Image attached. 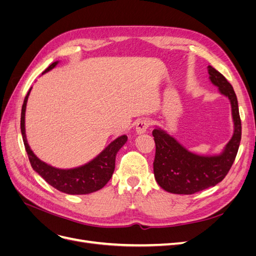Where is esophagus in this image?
<instances>
[{
    "label": "esophagus",
    "instance_id": "1",
    "mask_svg": "<svg viewBox=\"0 0 256 256\" xmlns=\"http://www.w3.org/2000/svg\"><path fill=\"white\" fill-rule=\"evenodd\" d=\"M150 120H138V122H136V134H145L146 131H147V129H148V127H150Z\"/></svg>",
    "mask_w": 256,
    "mask_h": 256
}]
</instances>
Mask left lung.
Instances as JSON below:
<instances>
[{"label": "left lung", "instance_id": "8db88e82", "mask_svg": "<svg viewBox=\"0 0 256 256\" xmlns=\"http://www.w3.org/2000/svg\"><path fill=\"white\" fill-rule=\"evenodd\" d=\"M209 80L219 88L220 94L230 99L234 134L219 154L204 156L188 150L166 131L156 127L152 131L156 143L154 174L162 189L175 194H193L214 187L228 173L242 140V120L234 88L226 76L208 66Z\"/></svg>", "mask_w": 256, "mask_h": 256}]
</instances>
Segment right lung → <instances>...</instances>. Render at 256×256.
<instances>
[{
    "label": "right lung",
    "mask_w": 256,
    "mask_h": 256,
    "mask_svg": "<svg viewBox=\"0 0 256 256\" xmlns=\"http://www.w3.org/2000/svg\"><path fill=\"white\" fill-rule=\"evenodd\" d=\"M58 64V62H54L46 69L42 74L50 72ZM30 90L32 88H30L28 92L21 110V134L28 160L34 171L40 174L53 188L67 194H88V193L104 188L111 180L115 168L116 154L127 142V136L124 134L115 138L96 158L86 164L68 170L51 166L38 158L28 144L26 134V109Z\"/></svg>",
    "instance_id": "obj_1"
}]
</instances>
